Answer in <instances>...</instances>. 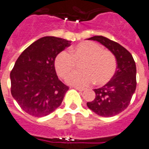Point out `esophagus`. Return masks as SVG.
Returning a JSON list of instances; mask_svg holds the SVG:
<instances>
[{"mask_svg": "<svg viewBox=\"0 0 149 149\" xmlns=\"http://www.w3.org/2000/svg\"><path fill=\"white\" fill-rule=\"evenodd\" d=\"M73 88H74L75 89L77 90H79V91H80V92H84L85 90V88H80V87H77V86H74Z\"/></svg>", "mask_w": 149, "mask_h": 149, "instance_id": "obj_1", "label": "esophagus"}]
</instances>
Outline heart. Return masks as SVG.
I'll return each instance as SVG.
<instances>
[{
  "label": "heart",
  "instance_id": "heart-1",
  "mask_svg": "<svg viewBox=\"0 0 149 149\" xmlns=\"http://www.w3.org/2000/svg\"><path fill=\"white\" fill-rule=\"evenodd\" d=\"M58 53L54 66L59 76L65 79L80 64L82 71L69 75L67 83L77 86H87L95 81L96 84L104 85L111 80L117 70L114 55L96 42L84 41L70 50Z\"/></svg>",
  "mask_w": 149,
  "mask_h": 149
}]
</instances>
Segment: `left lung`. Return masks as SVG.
<instances>
[{
	"label": "left lung",
	"instance_id": "8db88e82",
	"mask_svg": "<svg viewBox=\"0 0 149 149\" xmlns=\"http://www.w3.org/2000/svg\"><path fill=\"white\" fill-rule=\"evenodd\" d=\"M88 40L100 42L116 57L117 70L114 76L102 88L94 89L95 99L88 102V107L102 117H113L128 107L136 88V65L129 51L119 45L101 36Z\"/></svg>",
	"mask_w": 149,
	"mask_h": 149
}]
</instances>
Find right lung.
<instances>
[{
    "instance_id": "obj_1",
    "label": "right lung",
    "mask_w": 149,
    "mask_h": 149,
    "mask_svg": "<svg viewBox=\"0 0 149 149\" xmlns=\"http://www.w3.org/2000/svg\"><path fill=\"white\" fill-rule=\"evenodd\" d=\"M70 41L45 36L21 53L10 72L11 94L26 113L49 115L61 105L69 87L58 79L54 60Z\"/></svg>"
}]
</instances>
